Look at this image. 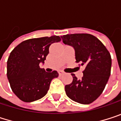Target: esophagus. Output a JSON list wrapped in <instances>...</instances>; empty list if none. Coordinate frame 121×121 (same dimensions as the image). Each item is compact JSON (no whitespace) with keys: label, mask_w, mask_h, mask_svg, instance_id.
<instances>
[{"label":"esophagus","mask_w":121,"mask_h":121,"mask_svg":"<svg viewBox=\"0 0 121 121\" xmlns=\"http://www.w3.org/2000/svg\"><path fill=\"white\" fill-rule=\"evenodd\" d=\"M58 73H59L60 76H61V75H62V74L64 73V72H63L62 71H58Z\"/></svg>","instance_id":"34e87169"}]
</instances>
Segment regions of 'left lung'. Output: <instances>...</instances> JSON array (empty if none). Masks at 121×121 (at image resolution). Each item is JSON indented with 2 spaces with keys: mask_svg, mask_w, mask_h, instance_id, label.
I'll use <instances>...</instances> for the list:
<instances>
[{
  "mask_svg": "<svg viewBox=\"0 0 121 121\" xmlns=\"http://www.w3.org/2000/svg\"><path fill=\"white\" fill-rule=\"evenodd\" d=\"M61 38L64 44L74 48L76 62L85 67L81 79L71 73L73 81L65 86L66 94L74 102L89 104L100 96L108 82L111 55L104 44L91 34H67Z\"/></svg>",
  "mask_w": 121,
  "mask_h": 121,
  "instance_id": "1",
  "label": "left lung"
}]
</instances>
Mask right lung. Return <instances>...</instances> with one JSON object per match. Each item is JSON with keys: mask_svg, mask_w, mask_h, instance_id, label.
<instances>
[{"mask_svg": "<svg viewBox=\"0 0 121 121\" xmlns=\"http://www.w3.org/2000/svg\"><path fill=\"white\" fill-rule=\"evenodd\" d=\"M61 40L52 36L26 40L14 48L7 62V76L12 92L23 102H31L43 97L48 92L57 71L48 73L40 68L53 43Z\"/></svg>", "mask_w": 121, "mask_h": 121, "instance_id": "add662e5", "label": "right lung"}]
</instances>
